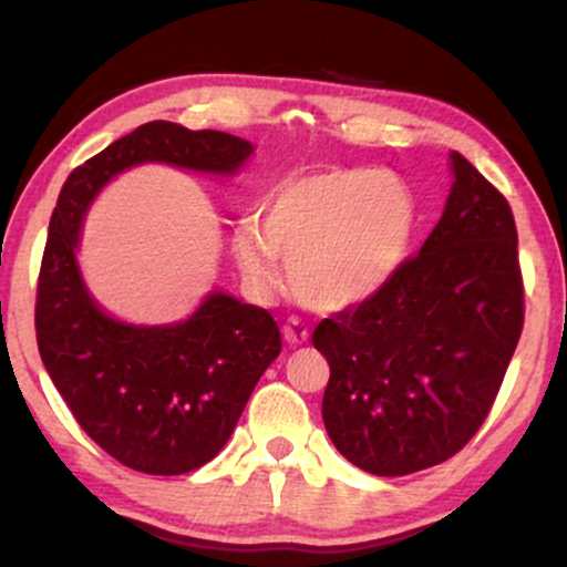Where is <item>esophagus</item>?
<instances>
[{
	"instance_id": "1",
	"label": "esophagus",
	"mask_w": 567,
	"mask_h": 567,
	"mask_svg": "<svg viewBox=\"0 0 567 567\" xmlns=\"http://www.w3.org/2000/svg\"><path fill=\"white\" fill-rule=\"evenodd\" d=\"M282 336H285V341L290 343V347H298V343L309 341V328H306L303 320H298V317H292V320L285 322Z\"/></svg>"
}]
</instances>
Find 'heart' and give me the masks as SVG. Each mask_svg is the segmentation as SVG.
I'll use <instances>...</instances> for the list:
<instances>
[{
  "instance_id": "1",
  "label": "heart",
  "mask_w": 567,
  "mask_h": 567,
  "mask_svg": "<svg viewBox=\"0 0 567 567\" xmlns=\"http://www.w3.org/2000/svg\"><path fill=\"white\" fill-rule=\"evenodd\" d=\"M419 199L400 175L324 167L277 181L258 205V226H239L231 252L252 288L277 285L288 264L292 296L317 311L370 301L405 264Z\"/></svg>"
}]
</instances>
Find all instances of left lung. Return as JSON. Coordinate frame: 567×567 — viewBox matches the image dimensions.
<instances>
[{
    "instance_id": "1",
    "label": "left lung",
    "mask_w": 567,
    "mask_h": 567,
    "mask_svg": "<svg viewBox=\"0 0 567 567\" xmlns=\"http://www.w3.org/2000/svg\"><path fill=\"white\" fill-rule=\"evenodd\" d=\"M424 247L370 301L315 328L330 365L322 421L379 477L447 461L485 424L525 322L512 207L470 159Z\"/></svg>"
}]
</instances>
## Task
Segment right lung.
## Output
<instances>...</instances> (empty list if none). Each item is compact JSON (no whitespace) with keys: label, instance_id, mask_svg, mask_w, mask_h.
I'll return each mask as SVG.
<instances>
[{"label":"right lung","instance_id":"right-lung-1","mask_svg":"<svg viewBox=\"0 0 567 567\" xmlns=\"http://www.w3.org/2000/svg\"><path fill=\"white\" fill-rule=\"evenodd\" d=\"M252 154L237 135L146 122L69 175L50 218L37 285V343L76 424L143 474H186L231 437L282 341L275 317L226 292L178 324L116 322L84 288L76 245L90 202L143 162L231 175Z\"/></svg>","mask_w":567,"mask_h":567}]
</instances>
